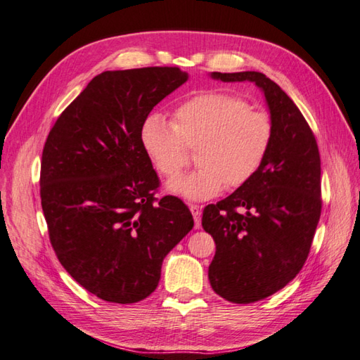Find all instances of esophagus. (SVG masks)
<instances>
[{
	"label": "esophagus",
	"instance_id": "obj_1",
	"mask_svg": "<svg viewBox=\"0 0 360 360\" xmlns=\"http://www.w3.org/2000/svg\"><path fill=\"white\" fill-rule=\"evenodd\" d=\"M189 210H191V212H193V215H194V228L195 229H200V226H202V223H200V214H202L200 206L191 205Z\"/></svg>",
	"mask_w": 360,
	"mask_h": 360
}]
</instances>
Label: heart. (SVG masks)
<instances>
[{"label":"heart","instance_id":"heart-1","mask_svg":"<svg viewBox=\"0 0 360 360\" xmlns=\"http://www.w3.org/2000/svg\"><path fill=\"white\" fill-rule=\"evenodd\" d=\"M175 123L150 114L140 129L146 155L165 177L177 175L186 146L197 148V169L166 183V191L189 202L217 195L225 185L242 186L260 171L274 140L273 118L238 95L203 92L183 101Z\"/></svg>","mask_w":360,"mask_h":360}]
</instances>
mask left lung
<instances>
[{
    "label": "left lung",
    "instance_id": "left-lung-1",
    "mask_svg": "<svg viewBox=\"0 0 360 360\" xmlns=\"http://www.w3.org/2000/svg\"><path fill=\"white\" fill-rule=\"evenodd\" d=\"M225 83L251 82L274 123L269 154L254 177L217 205L202 225L215 242L207 271L212 290L252 303L282 290L305 263L321 219V155L307 120L281 86L260 72H211Z\"/></svg>",
    "mask_w": 360,
    "mask_h": 360
}]
</instances>
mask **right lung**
<instances>
[{
    "label": "right lung",
    "mask_w": 360,
    "mask_h": 360,
    "mask_svg": "<svg viewBox=\"0 0 360 360\" xmlns=\"http://www.w3.org/2000/svg\"><path fill=\"white\" fill-rule=\"evenodd\" d=\"M179 68L106 70L63 110L46 140L39 194L60 263L97 297L135 303L194 226L177 197L154 205L158 177L140 141L150 110L188 82Z\"/></svg>",
    "instance_id": "obj_1"
}]
</instances>
